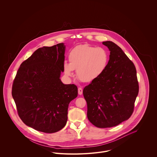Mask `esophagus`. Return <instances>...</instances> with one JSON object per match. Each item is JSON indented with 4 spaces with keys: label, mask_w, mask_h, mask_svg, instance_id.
Returning a JSON list of instances; mask_svg holds the SVG:
<instances>
[{
    "label": "esophagus",
    "mask_w": 157,
    "mask_h": 157,
    "mask_svg": "<svg viewBox=\"0 0 157 157\" xmlns=\"http://www.w3.org/2000/svg\"><path fill=\"white\" fill-rule=\"evenodd\" d=\"M82 92H83V90H82L81 88H78V94L79 95H82Z\"/></svg>",
    "instance_id": "34e87169"
}]
</instances>
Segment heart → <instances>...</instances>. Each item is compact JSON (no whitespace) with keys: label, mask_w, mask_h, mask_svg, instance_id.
Listing matches in <instances>:
<instances>
[{"label":"heart","mask_w":157,"mask_h":157,"mask_svg":"<svg viewBox=\"0 0 157 157\" xmlns=\"http://www.w3.org/2000/svg\"><path fill=\"white\" fill-rule=\"evenodd\" d=\"M109 59L108 53L103 48L78 45L69 53V63L63 64L64 74L67 77H72L74 70L76 69L77 78L81 81L93 82L104 73Z\"/></svg>","instance_id":"obj_1"}]
</instances>
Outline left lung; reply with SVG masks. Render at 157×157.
<instances>
[{
  "label": "left lung",
  "instance_id": "obj_1",
  "mask_svg": "<svg viewBox=\"0 0 157 157\" xmlns=\"http://www.w3.org/2000/svg\"><path fill=\"white\" fill-rule=\"evenodd\" d=\"M110 51L104 73L85 86L87 117L95 127L111 128L128 120L134 111L139 86L133 62L111 41L103 42Z\"/></svg>",
  "mask_w": 157,
  "mask_h": 157
}]
</instances>
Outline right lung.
Returning a JSON list of instances; mask_svg holds the SVG:
<instances>
[{"label":"right lung","instance_id":"obj_1","mask_svg":"<svg viewBox=\"0 0 157 157\" xmlns=\"http://www.w3.org/2000/svg\"><path fill=\"white\" fill-rule=\"evenodd\" d=\"M65 46L60 43L37 49L23 62L12 95L23 123L38 131L54 133L65 126L67 109L78 96L74 84H63Z\"/></svg>","mask_w":157,"mask_h":157}]
</instances>
